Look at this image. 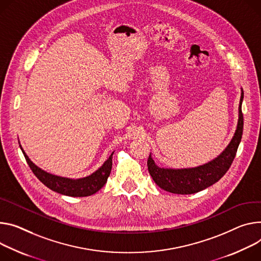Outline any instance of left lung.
<instances>
[{"instance_id":"1","label":"left lung","mask_w":261,"mask_h":261,"mask_svg":"<svg viewBox=\"0 0 261 261\" xmlns=\"http://www.w3.org/2000/svg\"><path fill=\"white\" fill-rule=\"evenodd\" d=\"M243 100L244 90L241 87L238 126L230 143L219 156L199 167L172 169L158 167L150 154L148 170L154 182L164 191L178 195L195 194L218 182L229 170L242 140L244 129V116L242 112Z\"/></svg>"}]
</instances>
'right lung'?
<instances>
[{
    "instance_id": "right-lung-1",
    "label": "right lung",
    "mask_w": 261,
    "mask_h": 261,
    "mask_svg": "<svg viewBox=\"0 0 261 261\" xmlns=\"http://www.w3.org/2000/svg\"><path fill=\"white\" fill-rule=\"evenodd\" d=\"M19 147L34 175L46 187L52 189L53 192L68 197H88L96 194L107 182L112 168V155L114 152L111 153L109 158L104 161V163L97 171H94L86 177L78 179L61 177L45 172L44 170L37 167L35 163H33V161H31L20 145Z\"/></svg>"
}]
</instances>
